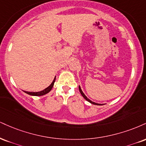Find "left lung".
Masks as SVG:
<instances>
[{"mask_svg": "<svg viewBox=\"0 0 146 146\" xmlns=\"http://www.w3.org/2000/svg\"><path fill=\"white\" fill-rule=\"evenodd\" d=\"M79 90H80V93H81V94H82V96H83V97L84 98V99H85L87 101H88L89 103H92V104H93V105H102L103 104H99V103H94V102H93V101H90V99H88V98L85 95V94H84V92H82V89H81V87L80 86H79Z\"/></svg>", "mask_w": 146, "mask_h": 146, "instance_id": "8db88e82", "label": "left lung"}]
</instances>
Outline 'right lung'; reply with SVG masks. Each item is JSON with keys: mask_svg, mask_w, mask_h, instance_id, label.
I'll return each instance as SVG.
<instances>
[{"mask_svg": "<svg viewBox=\"0 0 146 146\" xmlns=\"http://www.w3.org/2000/svg\"><path fill=\"white\" fill-rule=\"evenodd\" d=\"M55 80H56V77L54 78L53 82H52V84H51L48 87L44 89L43 90L40 91V92H28V91H24V92L26 93V94H29V95H31V96H43L44 95V94H47L49 92H50L51 90L52 89V88L54 86Z\"/></svg>", "mask_w": 146, "mask_h": 146, "instance_id": "add662e5", "label": "right lung"}]
</instances>
